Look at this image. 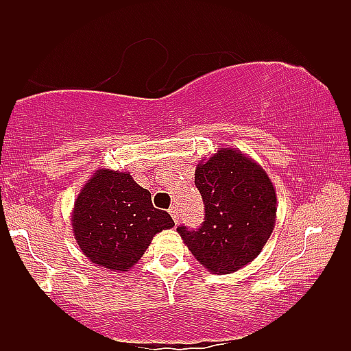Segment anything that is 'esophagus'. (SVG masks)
Returning <instances> with one entry per match:
<instances>
[{
  "instance_id": "34e87169",
  "label": "esophagus",
  "mask_w": 351,
  "mask_h": 351,
  "mask_svg": "<svg viewBox=\"0 0 351 351\" xmlns=\"http://www.w3.org/2000/svg\"><path fill=\"white\" fill-rule=\"evenodd\" d=\"M170 215H171L173 221H175V223H178V219H180V213H178V208H176V207H171V208H170Z\"/></svg>"
}]
</instances>
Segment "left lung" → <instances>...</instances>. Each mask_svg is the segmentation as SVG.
Returning a JSON list of instances; mask_svg holds the SVG:
<instances>
[{
  "label": "left lung",
  "instance_id": "obj_1",
  "mask_svg": "<svg viewBox=\"0 0 351 351\" xmlns=\"http://www.w3.org/2000/svg\"><path fill=\"white\" fill-rule=\"evenodd\" d=\"M205 205L200 230L178 228L194 258L215 274H230L254 261L276 224V188L265 168L234 147H218L195 167Z\"/></svg>",
  "mask_w": 351,
  "mask_h": 351
}]
</instances>
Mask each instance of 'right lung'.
<instances>
[{
    "label": "right lung",
    "mask_w": 351,
    "mask_h": 351,
    "mask_svg": "<svg viewBox=\"0 0 351 351\" xmlns=\"http://www.w3.org/2000/svg\"><path fill=\"white\" fill-rule=\"evenodd\" d=\"M72 232L78 247L99 268L125 273L141 260L158 232L175 226L154 208L151 193L130 171L97 168L75 199Z\"/></svg>",
    "instance_id": "1"
}]
</instances>
